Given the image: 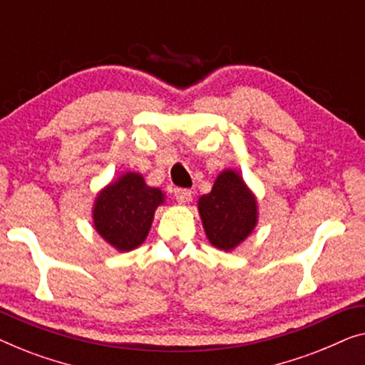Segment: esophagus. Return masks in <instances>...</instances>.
Segmentation results:
<instances>
[{
  "label": "esophagus",
  "mask_w": 365,
  "mask_h": 365,
  "mask_svg": "<svg viewBox=\"0 0 365 365\" xmlns=\"http://www.w3.org/2000/svg\"><path fill=\"white\" fill-rule=\"evenodd\" d=\"M173 195H175L178 203H188L192 200V190L188 188H177Z\"/></svg>",
  "instance_id": "34e87169"
}]
</instances>
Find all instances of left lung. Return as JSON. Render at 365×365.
<instances>
[{
	"label": "left lung",
	"mask_w": 365,
	"mask_h": 365,
	"mask_svg": "<svg viewBox=\"0 0 365 365\" xmlns=\"http://www.w3.org/2000/svg\"><path fill=\"white\" fill-rule=\"evenodd\" d=\"M198 213L205 235L215 248L235 251L258 225V198L241 173L225 168L213 188L198 198Z\"/></svg>",
	"instance_id": "1"
}]
</instances>
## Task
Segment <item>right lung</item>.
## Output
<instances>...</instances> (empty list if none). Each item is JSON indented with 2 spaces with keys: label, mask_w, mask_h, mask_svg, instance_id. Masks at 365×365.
<instances>
[{
  "label": "right lung",
  "mask_w": 365,
  "mask_h": 365,
  "mask_svg": "<svg viewBox=\"0 0 365 365\" xmlns=\"http://www.w3.org/2000/svg\"><path fill=\"white\" fill-rule=\"evenodd\" d=\"M163 203L165 193L147 185L142 173L124 172L97 192L92 227L107 245L125 253L145 241L155 210Z\"/></svg>",
  "instance_id": "add662e5"
}]
</instances>
